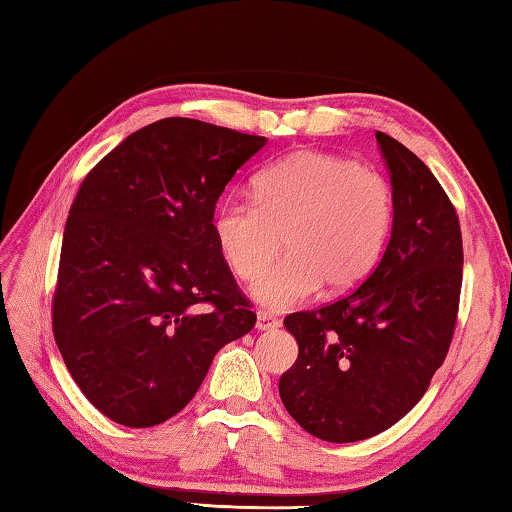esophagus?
I'll list each match as a JSON object with an SVG mask.
<instances>
[{
    "mask_svg": "<svg viewBox=\"0 0 512 512\" xmlns=\"http://www.w3.org/2000/svg\"><path fill=\"white\" fill-rule=\"evenodd\" d=\"M282 325L280 318H275L271 311H259L257 314V329H262V332H273Z\"/></svg>",
    "mask_w": 512,
    "mask_h": 512,
    "instance_id": "1",
    "label": "esophagus"
}]
</instances>
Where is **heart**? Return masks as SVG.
Wrapping results in <instances>:
<instances>
[{
	"label": "heart",
	"instance_id": "obj_1",
	"mask_svg": "<svg viewBox=\"0 0 512 512\" xmlns=\"http://www.w3.org/2000/svg\"><path fill=\"white\" fill-rule=\"evenodd\" d=\"M255 201L216 207V248L239 280H255L284 246L289 253L253 284L257 302L291 309L350 291L377 266L393 225V187L379 171L323 151H298L262 169Z\"/></svg>",
	"mask_w": 512,
	"mask_h": 512
}]
</instances>
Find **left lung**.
<instances>
[{
    "label": "left lung",
    "mask_w": 512,
    "mask_h": 512,
    "mask_svg": "<svg viewBox=\"0 0 512 512\" xmlns=\"http://www.w3.org/2000/svg\"><path fill=\"white\" fill-rule=\"evenodd\" d=\"M393 185L388 246L361 287L284 327L298 359L282 404L311 436L357 443L393 427L427 393L454 339L463 284L456 207L418 155L375 133Z\"/></svg>",
    "instance_id": "obj_1"
}]
</instances>
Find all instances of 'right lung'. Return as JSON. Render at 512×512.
Wrapping results in <instances>:
<instances>
[{
  "label": "right lung",
  "instance_id": "add662e5",
  "mask_svg": "<svg viewBox=\"0 0 512 512\" xmlns=\"http://www.w3.org/2000/svg\"><path fill=\"white\" fill-rule=\"evenodd\" d=\"M266 137L167 117L128 135L69 210L51 327L69 375L124 427L183 411L255 311L216 248L225 185Z\"/></svg>",
  "mask_w": 512,
  "mask_h": 512
}]
</instances>
